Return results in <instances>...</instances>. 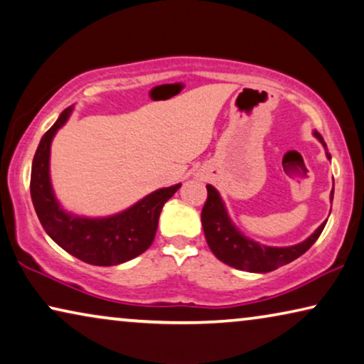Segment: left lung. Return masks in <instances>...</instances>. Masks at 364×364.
Here are the masks:
<instances>
[{"label":"left lung","instance_id":"left-lung-1","mask_svg":"<svg viewBox=\"0 0 364 364\" xmlns=\"http://www.w3.org/2000/svg\"><path fill=\"white\" fill-rule=\"evenodd\" d=\"M314 137L323 145L325 155L330 160L327 145H325L322 135L314 130ZM208 200H205L203 213H200V222L205 235V242L217 258L229 267L248 273H268V271L278 269L283 264L294 262L301 255L311 248L318 237L327 220L317 227L312 235L306 240L291 247H268L263 243L255 242L253 238L243 235L238 227L232 222L229 213H227L225 203L222 200L220 194L213 184H208ZM330 200H333V189L330 193Z\"/></svg>","mask_w":364,"mask_h":364}]
</instances>
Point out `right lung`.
<instances>
[{"label": "right lung", "mask_w": 364, "mask_h": 364, "mask_svg": "<svg viewBox=\"0 0 364 364\" xmlns=\"http://www.w3.org/2000/svg\"><path fill=\"white\" fill-rule=\"evenodd\" d=\"M72 111L70 106L58 116L36 150L31 171L32 204L47 235L75 258L96 267L126 263L151 245L161 209L181 183L156 189L122 213L107 217H85L65 210L52 188L50 145Z\"/></svg>", "instance_id": "add662e5"}]
</instances>
